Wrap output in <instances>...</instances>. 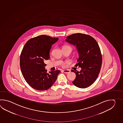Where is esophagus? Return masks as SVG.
Segmentation results:
<instances>
[{
  "instance_id": "1",
  "label": "esophagus",
  "mask_w": 123,
  "mask_h": 123,
  "mask_svg": "<svg viewBox=\"0 0 123 123\" xmlns=\"http://www.w3.org/2000/svg\"><path fill=\"white\" fill-rule=\"evenodd\" d=\"M63 72L65 73H68L70 72V71L68 70V69H66V70H64L63 71Z\"/></svg>"
}]
</instances>
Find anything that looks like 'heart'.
I'll use <instances>...</instances> for the list:
<instances>
[{
	"instance_id": "b5f03b06",
	"label": "heart",
	"mask_w": 123,
	"mask_h": 123,
	"mask_svg": "<svg viewBox=\"0 0 123 123\" xmlns=\"http://www.w3.org/2000/svg\"><path fill=\"white\" fill-rule=\"evenodd\" d=\"M70 49L71 50H72V48L71 47L68 45H65L63 46L62 47V49Z\"/></svg>"
}]
</instances>
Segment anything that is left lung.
Here are the masks:
<instances>
[{"instance_id":"left-lung-1","label":"left lung","mask_w":123,"mask_h":123,"mask_svg":"<svg viewBox=\"0 0 123 123\" xmlns=\"http://www.w3.org/2000/svg\"><path fill=\"white\" fill-rule=\"evenodd\" d=\"M65 40L76 46L79 55L75 66L81 70H71L76 75L73 83L79 88H86L96 80L101 70L102 56L99 45L93 37L80 33L68 36Z\"/></svg>"}]
</instances>
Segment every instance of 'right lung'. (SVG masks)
Wrapping results in <instances>:
<instances>
[{"instance_id":"add662e5","label":"right lung","mask_w":123,"mask_h":123,"mask_svg":"<svg viewBox=\"0 0 123 123\" xmlns=\"http://www.w3.org/2000/svg\"><path fill=\"white\" fill-rule=\"evenodd\" d=\"M58 38L41 35L29 40L21 52L20 65L24 78L29 85L38 91L49 89L56 80L60 71L49 72L45 62L50 58L52 45Z\"/></svg>"}]
</instances>
